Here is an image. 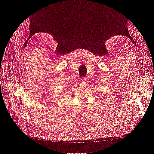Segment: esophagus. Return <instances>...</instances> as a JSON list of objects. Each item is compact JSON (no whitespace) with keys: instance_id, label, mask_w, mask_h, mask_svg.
Returning a JSON list of instances; mask_svg holds the SVG:
<instances>
[{"instance_id":"1","label":"esophagus","mask_w":154,"mask_h":154,"mask_svg":"<svg viewBox=\"0 0 154 154\" xmlns=\"http://www.w3.org/2000/svg\"><path fill=\"white\" fill-rule=\"evenodd\" d=\"M82 82H85V81H86V78H82Z\"/></svg>"}]
</instances>
